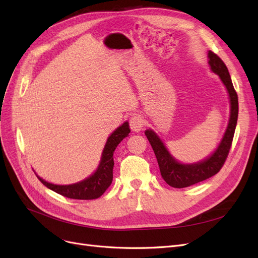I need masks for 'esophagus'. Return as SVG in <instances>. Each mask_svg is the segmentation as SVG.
I'll return each mask as SVG.
<instances>
[{
  "label": "esophagus",
  "instance_id": "obj_1",
  "mask_svg": "<svg viewBox=\"0 0 258 258\" xmlns=\"http://www.w3.org/2000/svg\"><path fill=\"white\" fill-rule=\"evenodd\" d=\"M129 123H130V128L132 131L140 132L143 128L144 120L142 119V117L140 115H134L132 117H130Z\"/></svg>",
  "mask_w": 258,
  "mask_h": 258
}]
</instances>
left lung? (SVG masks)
Instances as JSON below:
<instances>
[{"instance_id": "left-lung-1", "label": "left lung", "mask_w": 258, "mask_h": 258, "mask_svg": "<svg viewBox=\"0 0 258 258\" xmlns=\"http://www.w3.org/2000/svg\"><path fill=\"white\" fill-rule=\"evenodd\" d=\"M208 59L210 70L218 75L226 90H227L230 103V114L227 128H226L225 134L216 150L208 156L206 159L194 163H183L173 157V155L169 152L165 143L153 129L145 130V136L150 141L156 158H157L161 176L168 185L174 187V188L188 187L215 175L221 170L226 158H227L233 135H235L239 111L237 92L233 88L228 69L222 59L211 50L208 51Z\"/></svg>"}]
</instances>
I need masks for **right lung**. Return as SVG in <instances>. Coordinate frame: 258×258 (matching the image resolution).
<instances>
[{"instance_id": "obj_1", "label": "right lung", "mask_w": 258, "mask_h": 258, "mask_svg": "<svg viewBox=\"0 0 258 258\" xmlns=\"http://www.w3.org/2000/svg\"><path fill=\"white\" fill-rule=\"evenodd\" d=\"M129 132L130 128L128 121H124L121 126L112 132L111 136L106 140L97 170L81 182L69 185H57L45 181L37 174L36 176L46 187L64 197L81 200L97 199L102 196L108 188V186L112 184L114 167L113 155L117 145L129 136Z\"/></svg>"}]
</instances>
